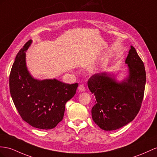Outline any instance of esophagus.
Wrapping results in <instances>:
<instances>
[{
    "instance_id": "obj_1",
    "label": "esophagus",
    "mask_w": 157,
    "mask_h": 157,
    "mask_svg": "<svg viewBox=\"0 0 157 157\" xmlns=\"http://www.w3.org/2000/svg\"><path fill=\"white\" fill-rule=\"evenodd\" d=\"M78 90L79 91H81V92H83V91H86V88H85V87H84V86L82 84V85H79V86Z\"/></svg>"
}]
</instances>
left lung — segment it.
<instances>
[{"mask_svg":"<svg viewBox=\"0 0 157 157\" xmlns=\"http://www.w3.org/2000/svg\"><path fill=\"white\" fill-rule=\"evenodd\" d=\"M125 63L128 75L122 81L107 72L95 74L88 80V87L96 99L92 119L103 130L113 131L126 125L135 119L141 106L146 72L133 46H131Z\"/></svg>","mask_w":157,"mask_h":157,"instance_id":"left-lung-1","label":"left lung"}]
</instances>
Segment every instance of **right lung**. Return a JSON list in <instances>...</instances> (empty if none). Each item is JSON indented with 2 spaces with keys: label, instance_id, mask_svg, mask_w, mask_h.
Returning a JSON list of instances; mask_svg holds the SVG:
<instances>
[{
  "label": "right lung",
  "instance_id": "right-lung-1",
  "mask_svg": "<svg viewBox=\"0 0 157 157\" xmlns=\"http://www.w3.org/2000/svg\"><path fill=\"white\" fill-rule=\"evenodd\" d=\"M32 42H27L15 58L9 77L10 92L24 121L40 129H51L63 119L66 103L75 94L78 84L34 78L26 63V52Z\"/></svg>",
  "mask_w": 157,
  "mask_h": 157
}]
</instances>
